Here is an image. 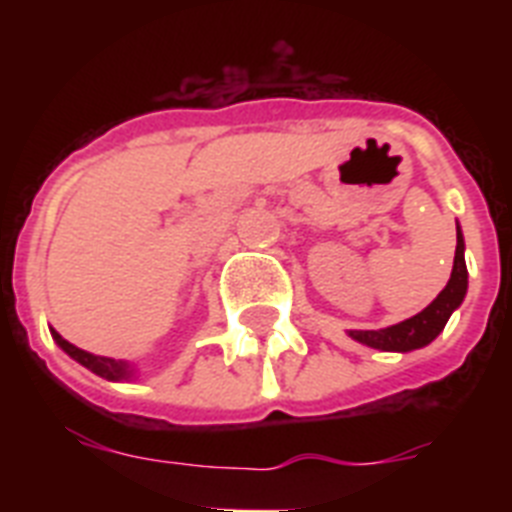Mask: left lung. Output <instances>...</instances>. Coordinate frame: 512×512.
<instances>
[{
	"label": "left lung",
	"instance_id": "1",
	"mask_svg": "<svg viewBox=\"0 0 512 512\" xmlns=\"http://www.w3.org/2000/svg\"><path fill=\"white\" fill-rule=\"evenodd\" d=\"M465 292H468L465 239H462L460 228H457V249H454L452 279H449V284L441 289V295H438L425 311H420L417 316H412V319L401 321V324H393V327L353 329L348 335L353 337V340L364 342V345L377 350H398V353H406V350L425 348L428 342H433L441 332H444L449 316H452V313L460 308L462 300H465Z\"/></svg>",
	"mask_w": 512,
	"mask_h": 512
}]
</instances>
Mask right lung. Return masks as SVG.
Returning <instances> with one entry per match:
<instances>
[{"label": "right lung", "instance_id": "add662e5", "mask_svg": "<svg viewBox=\"0 0 512 512\" xmlns=\"http://www.w3.org/2000/svg\"><path fill=\"white\" fill-rule=\"evenodd\" d=\"M52 340L58 342L60 348L66 350L68 356L74 358V361H79L82 366H87V369L98 374V377L122 382V380H130L132 372H135V369H132L127 361H116V358H108V356H95V353H87V350L76 348V345H71L68 340H63V337H60L55 329H52Z\"/></svg>", "mask_w": 512, "mask_h": 512}]
</instances>
